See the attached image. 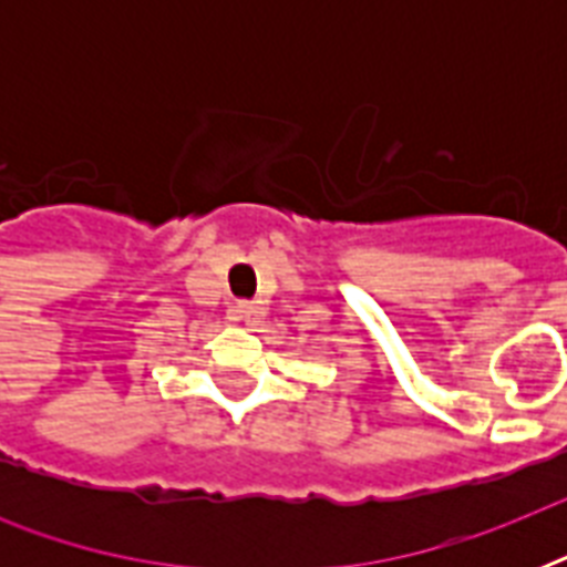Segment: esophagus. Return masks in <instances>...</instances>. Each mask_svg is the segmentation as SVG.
<instances>
[{"mask_svg":"<svg viewBox=\"0 0 567 567\" xmlns=\"http://www.w3.org/2000/svg\"><path fill=\"white\" fill-rule=\"evenodd\" d=\"M229 318L238 320V323H252V320H258V306L256 302H247V300L231 302Z\"/></svg>","mask_w":567,"mask_h":567,"instance_id":"34e87169","label":"esophagus"}]
</instances>
